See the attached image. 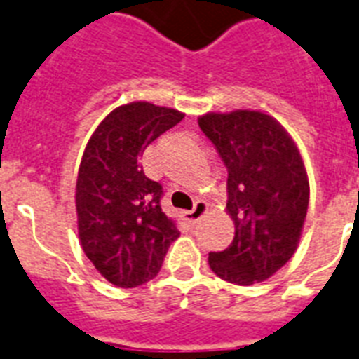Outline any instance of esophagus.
Segmentation results:
<instances>
[{
	"label": "esophagus",
	"instance_id": "esophagus-1",
	"mask_svg": "<svg viewBox=\"0 0 359 359\" xmlns=\"http://www.w3.org/2000/svg\"><path fill=\"white\" fill-rule=\"evenodd\" d=\"M205 213H208V203L202 202V200H198V202L194 203V208L191 209V211H185L183 217H185V220H187L189 224H196L198 220L202 219Z\"/></svg>",
	"mask_w": 359,
	"mask_h": 359
}]
</instances>
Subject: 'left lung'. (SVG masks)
Here are the masks:
<instances>
[{
  "label": "left lung",
  "mask_w": 359,
  "mask_h": 359,
  "mask_svg": "<svg viewBox=\"0 0 359 359\" xmlns=\"http://www.w3.org/2000/svg\"><path fill=\"white\" fill-rule=\"evenodd\" d=\"M200 130L228 168L231 245L209 254L219 278L237 285L265 282L297 250L308 213L309 182L293 137L261 111L208 113Z\"/></svg>",
  "instance_id": "8db88e82"
}]
</instances>
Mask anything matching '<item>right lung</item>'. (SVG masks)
<instances>
[{"instance_id": "right-lung-1", "label": "right lung", "mask_w": 359, "mask_h": 359, "mask_svg": "<svg viewBox=\"0 0 359 359\" xmlns=\"http://www.w3.org/2000/svg\"><path fill=\"white\" fill-rule=\"evenodd\" d=\"M185 114L150 102L113 109L90 135L76 183L77 233L94 269L116 287L157 276L176 220L161 209L163 189L144 176L139 159L148 144Z\"/></svg>"}]
</instances>
